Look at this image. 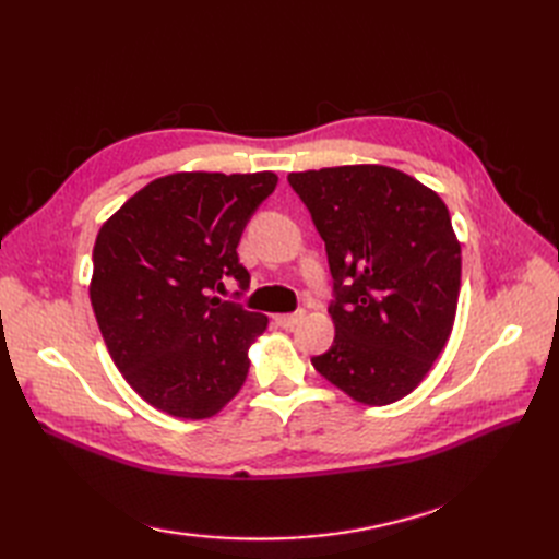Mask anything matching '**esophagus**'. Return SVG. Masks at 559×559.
Segmentation results:
<instances>
[{
  "label": "esophagus",
  "mask_w": 559,
  "mask_h": 559,
  "mask_svg": "<svg viewBox=\"0 0 559 559\" xmlns=\"http://www.w3.org/2000/svg\"><path fill=\"white\" fill-rule=\"evenodd\" d=\"M302 317H306V312H294V314H275V321L282 326V329H294L298 321H302Z\"/></svg>",
  "instance_id": "obj_1"
}]
</instances>
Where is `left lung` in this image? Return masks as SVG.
Wrapping results in <instances>:
<instances>
[{
	"mask_svg": "<svg viewBox=\"0 0 559 559\" xmlns=\"http://www.w3.org/2000/svg\"><path fill=\"white\" fill-rule=\"evenodd\" d=\"M289 183L326 242L335 289L333 345L312 366L364 405L408 396L445 349L460 300L445 202L386 165L292 173Z\"/></svg>",
	"mask_w": 559,
	"mask_h": 559,
	"instance_id": "8db88e82",
	"label": "left lung"
}]
</instances>
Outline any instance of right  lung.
<instances>
[{"instance_id":"right-lung-1","label":"right lung","mask_w":559,"mask_h":559,"mask_svg":"<svg viewBox=\"0 0 559 559\" xmlns=\"http://www.w3.org/2000/svg\"><path fill=\"white\" fill-rule=\"evenodd\" d=\"M275 173H175L148 181L97 233L91 302L116 368L148 405L214 417L240 392L267 317L214 296L242 289L238 245Z\"/></svg>"}]
</instances>
